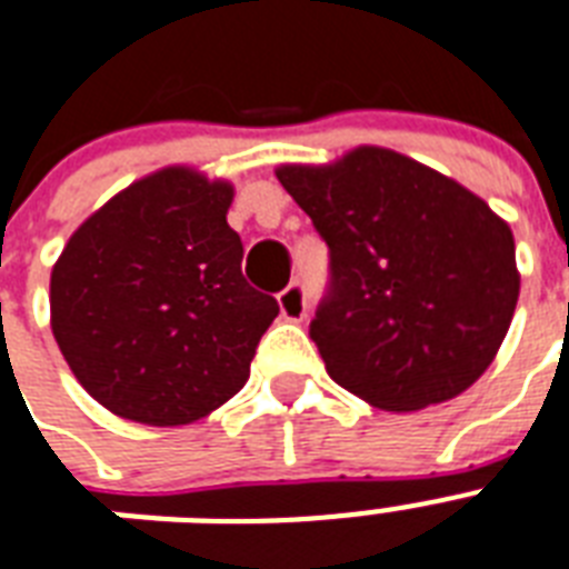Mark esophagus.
<instances>
[{"instance_id": "esophagus-1", "label": "esophagus", "mask_w": 569, "mask_h": 569, "mask_svg": "<svg viewBox=\"0 0 569 569\" xmlns=\"http://www.w3.org/2000/svg\"><path fill=\"white\" fill-rule=\"evenodd\" d=\"M279 308H281V317L290 320V323H299L302 317L308 315V299H306V288L293 281L288 288L279 293Z\"/></svg>"}]
</instances>
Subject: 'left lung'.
<instances>
[{"label": "left lung", "instance_id": "left-lung-1", "mask_svg": "<svg viewBox=\"0 0 569 569\" xmlns=\"http://www.w3.org/2000/svg\"><path fill=\"white\" fill-rule=\"evenodd\" d=\"M276 178L329 246V290L308 335L338 386L412 412L490 368L519 272L508 222L483 198L371 144L329 166H279Z\"/></svg>", "mask_w": 569, "mask_h": 569}]
</instances>
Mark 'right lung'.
I'll return each mask as SVG.
<instances>
[{"instance_id":"add662e5","label":"right lung","mask_w":569,"mask_h":569,"mask_svg":"<svg viewBox=\"0 0 569 569\" xmlns=\"http://www.w3.org/2000/svg\"><path fill=\"white\" fill-rule=\"evenodd\" d=\"M234 187L169 166L79 224L50 279V326L82 389L153 427L210 416L249 380L279 302L243 279Z\"/></svg>"}]
</instances>
